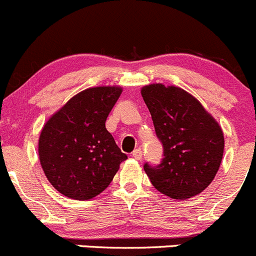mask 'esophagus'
<instances>
[{
    "label": "esophagus",
    "instance_id": "obj_1",
    "mask_svg": "<svg viewBox=\"0 0 256 256\" xmlns=\"http://www.w3.org/2000/svg\"><path fill=\"white\" fill-rule=\"evenodd\" d=\"M132 156H133L134 159H136V160H142V158H143V152H142L140 148L136 149V150H133V153H132Z\"/></svg>",
    "mask_w": 256,
    "mask_h": 256
}]
</instances>
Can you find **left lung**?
Instances as JSON below:
<instances>
[{
    "instance_id": "obj_1",
    "label": "left lung",
    "mask_w": 256,
    "mask_h": 256,
    "mask_svg": "<svg viewBox=\"0 0 256 256\" xmlns=\"http://www.w3.org/2000/svg\"><path fill=\"white\" fill-rule=\"evenodd\" d=\"M142 97L164 148L158 166L144 164L156 190L176 200L198 196L213 182L224 153V133L194 96L176 86H144Z\"/></svg>"
}]
</instances>
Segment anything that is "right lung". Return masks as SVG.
<instances>
[{"instance_id": "obj_1", "label": "right lung", "mask_w": 256, "mask_h": 256, "mask_svg": "<svg viewBox=\"0 0 256 256\" xmlns=\"http://www.w3.org/2000/svg\"><path fill=\"white\" fill-rule=\"evenodd\" d=\"M122 90L120 86L87 88L43 126L38 139L41 166L53 188L67 198L90 200L97 196L127 159L106 128Z\"/></svg>"}]
</instances>
